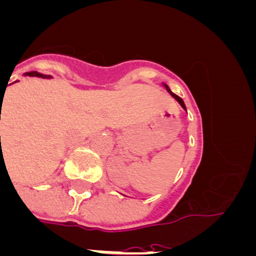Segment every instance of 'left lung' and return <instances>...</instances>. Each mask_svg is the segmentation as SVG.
I'll return each mask as SVG.
<instances>
[{"label": "left lung", "mask_w": 256, "mask_h": 256, "mask_svg": "<svg viewBox=\"0 0 256 256\" xmlns=\"http://www.w3.org/2000/svg\"><path fill=\"white\" fill-rule=\"evenodd\" d=\"M164 87H165V88H166V91H168V92H169V94H172V96H173V97H174V98H176V100H177V101H178V104H180V106H182V108H184V110H186V112H187V108H186V105H184V102H183V100H182V98H180V96H177V94H173V92H172V91H170V88H169V87H168V86H166V84H164Z\"/></svg>", "instance_id": "8db88e82"}]
</instances>
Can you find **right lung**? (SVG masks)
I'll return each mask as SVG.
<instances>
[{
  "label": "right lung",
  "instance_id": "1",
  "mask_svg": "<svg viewBox=\"0 0 256 256\" xmlns=\"http://www.w3.org/2000/svg\"><path fill=\"white\" fill-rule=\"evenodd\" d=\"M24 76H38V78H47V79L52 78L51 76H46V74H40V73H38V72H29V73H26V74H24ZM0 138H1V137H0Z\"/></svg>",
  "mask_w": 256,
  "mask_h": 256
}]
</instances>
